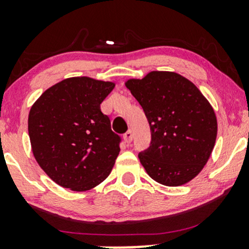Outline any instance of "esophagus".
<instances>
[{"label":"esophagus","mask_w":249,"mask_h":249,"mask_svg":"<svg viewBox=\"0 0 249 249\" xmlns=\"http://www.w3.org/2000/svg\"><path fill=\"white\" fill-rule=\"evenodd\" d=\"M132 137H133V134H132V131L131 130H128V131H126V132L124 133V141L127 142V144H130L131 142H132Z\"/></svg>","instance_id":"34e87169"}]
</instances>
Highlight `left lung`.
I'll use <instances>...</instances> for the list:
<instances>
[{"label": "left lung", "mask_w": 249, "mask_h": 249, "mask_svg": "<svg viewBox=\"0 0 249 249\" xmlns=\"http://www.w3.org/2000/svg\"><path fill=\"white\" fill-rule=\"evenodd\" d=\"M125 87L144 110L151 145L138 154L148 176L165 186H180L210 159L218 123L210 102L192 82L171 71H151Z\"/></svg>", "instance_id": "8db88e82"}]
</instances>
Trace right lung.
I'll return each mask as SVG.
<instances>
[{"label":"right lung","mask_w":249,"mask_h":249,"mask_svg":"<svg viewBox=\"0 0 249 249\" xmlns=\"http://www.w3.org/2000/svg\"><path fill=\"white\" fill-rule=\"evenodd\" d=\"M115 83L71 77L45 90L34 103L28 131L36 161L59 186L84 192L107 178L121 137L101 111Z\"/></svg>","instance_id":"obj_1"}]
</instances>
